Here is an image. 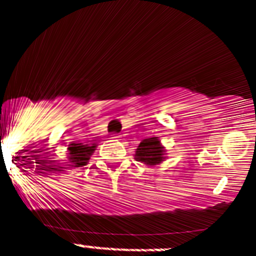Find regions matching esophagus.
Masks as SVG:
<instances>
[{
    "instance_id": "1",
    "label": "esophagus",
    "mask_w": 256,
    "mask_h": 256,
    "mask_svg": "<svg viewBox=\"0 0 256 256\" xmlns=\"http://www.w3.org/2000/svg\"><path fill=\"white\" fill-rule=\"evenodd\" d=\"M112 138H115V140H119V138H120V136H119V134H116V133H115V134H112Z\"/></svg>"
}]
</instances>
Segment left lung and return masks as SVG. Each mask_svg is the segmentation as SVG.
Listing matches in <instances>:
<instances>
[{
  "label": "left lung",
  "mask_w": 256,
  "mask_h": 256,
  "mask_svg": "<svg viewBox=\"0 0 256 256\" xmlns=\"http://www.w3.org/2000/svg\"><path fill=\"white\" fill-rule=\"evenodd\" d=\"M134 159L144 165H158L165 159V148L160 144L159 137L146 138L136 148Z\"/></svg>",
  "instance_id": "left-lung-1"
}]
</instances>
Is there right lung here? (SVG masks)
<instances>
[{
    "label": "right lung",
    "mask_w": 256,
    "mask_h": 256,
    "mask_svg": "<svg viewBox=\"0 0 256 256\" xmlns=\"http://www.w3.org/2000/svg\"><path fill=\"white\" fill-rule=\"evenodd\" d=\"M96 150V144H83L72 142L68 148V159H69L70 166L79 168L83 165H87L88 160L92 154Z\"/></svg>",
    "instance_id": "1"
}]
</instances>
